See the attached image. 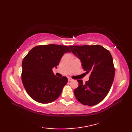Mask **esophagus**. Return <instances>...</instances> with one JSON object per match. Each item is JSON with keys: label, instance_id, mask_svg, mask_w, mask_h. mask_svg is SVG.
<instances>
[{"label": "esophagus", "instance_id": "esophagus-1", "mask_svg": "<svg viewBox=\"0 0 132 132\" xmlns=\"http://www.w3.org/2000/svg\"><path fill=\"white\" fill-rule=\"evenodd\" d=\"M72 80H73V79H72L71 78H70V77L68 78V80H69V81H72Z\"/></svg>", "mask_w": 132, "mask_h": 132}]
</instances>
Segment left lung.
Returning <instances> with one entry per match:
<instances>
[{
	"instance_id": "1",
	"label": "left lung",
	"mask_w": 132,
	"mask_h": 132,
	"mask_svg": "<svg viewBox=\"0 0 132 132\" xmlns=\"http://www.w3.org/2000/svg\"><path fill=\"white\" fill-rule=\"evenodd\" d=\"M69 46L80 60L86 74H90L85 84L77 80L79 86L74 91L75 96L83 105L97 104L107 95L113 82L115 69L112 57L99 45Z\"/></svg>"
}]
</instances>
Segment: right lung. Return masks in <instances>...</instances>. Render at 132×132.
Returning a JSON list of instances; mask_svg holds the SVG:
<instances>
[{
    "label": "right lung",
    "mask_w": 132,
    "mask_h": 132,
    "mask_svg": "<svg viewBox=\"0 0 132 132\" xmlns=\"http://www.w3.org/2000/svg\"><path fill=\"white\" fill-rule=\"evenodd\" d=\"M67 52H71L67 46L44 45L34 47L24 57L21 79L28 94L33 100L46 104L60 96L68 78L57 77L52 69L58 65L62 57Z\"/></svg>",
    "instance_id": "right-lung-1"
}]
</instances>
